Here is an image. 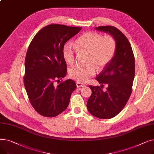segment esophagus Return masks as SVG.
I'll return each instance as SVG.
<instances>
[{
  "instance_id": "1",
  "label": "esophagus",
  "mask_w": 154,
  "mask_h": 154,
  "mask_svg": "<svg viewBox=\"0 0 154 154\" xmlns=\"http://www.w3.org/2000/svg\"><path fill=\"white\" fill-rule=\"evenodd\" d=\"M76 85H77V88H80V87H84L85 85V84H81V83H80V82H77V83H76Z\"/></svg>"
}]
</instances>
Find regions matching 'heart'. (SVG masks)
Wrapping results in <instances>:
<instances>
[{
	"label": "heart",
	"instance_id": "obj_1",
	"mask_svg": "<svg viewBox=\"0 0 154 154\" xmlns=\"http://www.w3.org/2000/svg\"><path fill=\"white\" fill-rule=\"evenodd\" d=\"M75 45L67 42L62 48L64 60L69 64L75 61L77 52H88L86 65H76L69 70V75L80 83L87 82L96 73V66L102 70L114 57L117 42L112 35L104 36L94 32H87L75 40Z\"/></svg>",
	"mask_w": 154,
	"mask_h": 154
}]
</instances>
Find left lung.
I'll use <instances>...</instances> for the list:
<instances>
[{
  "label": "left lung",
  "instance_id": "left-lung-1",
  "mask_svg": "<svg viewBox=\"0 0 154 154\" xmlns=\"http://www.w3.org/2000/svg\"><path fill=\"white\" fill-rule=\"evenodd\" d=\"M97 30L107 32L117 42L114 57L96 77L102 84L90 85L92 94L87 103L91 114L99 119H111L122 110L131 95L135 75V58L127 38L117 28L111 26H99ZM107 84L106 91L101 89Z\"/></svg>",
  "mask_w": 154,
  "mask_h": 154
}]
</instances>
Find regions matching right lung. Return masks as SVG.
Listing matches in <instances>:
<instances>
[{"mask_svg":"<svg viewBox=\"0 0 154 154\" xmlns=\"http://www.w3.org/2000/svg\"><path fill=\"white\" fill-rule=\"evenodd\" d=\"M81 29L51 24L39 30L29 46L23 82L32 106L40 115L54 117L69 106L76 84L71 79L55 83L67 74L63 47Z\"/></svg>","mask_w":154,"mask_h":154,"instance_id":"add662e5","label":"right lung"}]
</instances>
